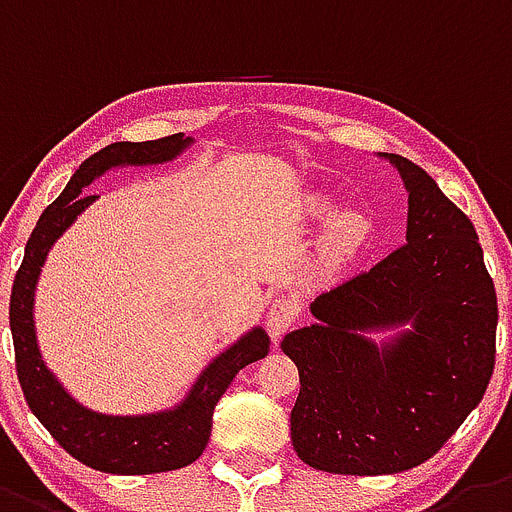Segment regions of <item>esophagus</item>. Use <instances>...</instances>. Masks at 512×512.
Returning a JSON list of instances; mask_svg holds the SVG:
<instances>
[{"instance_id":"34e87169","label":"esophagus","mask_w":512,"mask_h":512,"mask_svg":"<svg viewBox=\"0 0 512 512\" xmlns=\"http://www.w3.org/2000/svg\"><path fill=\"white\" fill-rule=\"evenodd\" d=\"M298 316V303L293 298H278V301L270 306L267 311V329H270V336H273V342H278L280 336L293 326Z\"/></svg>"}]
</instances>
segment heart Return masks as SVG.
Returning <instances> with one entry per match:
<instances>
[{"mask_svg":"<svg viewBox=\"0 0 512 512\" xmlns=\"http://www.w3.org/2000/svg\"><path fill=\"white\" fill-rule=\"evenodd\" d=\"M311 214L316 216V219H329V216L334 214V201L316 196V199L311 201ZM367 234H370V224H367V219L362 214H352V211H349V214L336 216V222L331 224L329 232L331 252L339 257L352 255L357 247L365 245Z\"/></svg>","mask_w":512,"mask_h":512,"instance_id":"obj_1","label":"heart"}]
</instances>
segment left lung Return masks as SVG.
<instances>
[{
	"label": "left lung",
	"instance_id": "obj_1",
	"mask_svg": "<svg viewBox=\"0 0 512 512\" xmlns=\"http://www.w3.org/2000/svg\"><path fill=\"white\" fill-rule=\"evenodd\" d=\"M382 158L408 191L405 245L313 298L316 324L280 342L301 377L293 449L308 467L357 477L434 457L495 367L497 296L474 224L426 170ZM372 330L396 334L375 345Z\"/></svg>",
	"mask_w": 512,
	"mask_h": 512
}]
</instances>
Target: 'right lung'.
<instances>
[{
	"label": "right lung",
	"mask_w": 512,
	"mask_h": 512,
	"mask_svg": "<svg viewBox=\"0 0 512 512\" xmlns=\"http://www.w3.org/2000/svg\"><path fill=\"white\" fill-rule=\"evenodd\" d=\"M191 137L178 135L150 142H114L78 165L68 186L38 219L25 247V260L15 275L9 298V329L15 342L17 377L30 411L38 416L58 444L81 464L109 474H155L193 464L206 449L211 418L224 390L242 367L262 359L270 349V336L262 326L239 336L232 347L211 359L186 398L168 411L142 416L96 413L68 395L58 377L40 357L35 336V285L50 247L84 214L99 196L84 193L86 186L112 168L127 165H163L176 160L191 145Z\"/></svg>",
	"instance_id": "add662e5"
}]
</instances>
